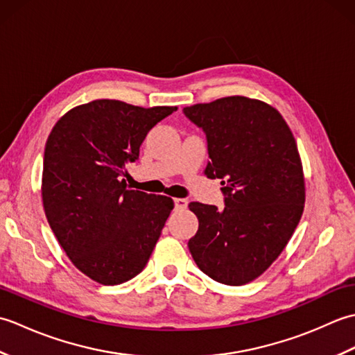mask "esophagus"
Returning a JSON list of instances; mask_svg holds the SVG:
<instances>
[{
  "mask_svg": "<svg viewBox=\"0 0 355 355\" xmlns=\"http://www.w3.org/2000/svg\"><path fill=\"white\" fill-rule=\"evenodd\" d=\"M173 202H175L177 210H184L187 207V200H184V198H175L173 200Z\"/></svg>",
  "mask_w": 355,
  "mask_h": 355,
  "instance_id": "obj_1",
  "label": "esophagus"
}]
</instances>
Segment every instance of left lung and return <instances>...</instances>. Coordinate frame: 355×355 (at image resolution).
Wrapping results in <instances>:
<instances>
[{
  "mask_svg": "<svg viewBox=\"0 0 355 355\" xmlns=\"http://www.w3.org/2000/svg\"><path fill=\"white\" fill-rule=\"evenodd\" d=\"M202 128L210 162L205 173L221 178L224 209L191 202L198 218L189 250L214 281H254L282 253L305 205V178L296 140L271 105L229 96L186 107Z\"/></svg>",
  "mask_w": 355,
  "mask_h": 355,
  "instance_id": "left-lung-1",
  "label": "left lung"
}]
</instances>
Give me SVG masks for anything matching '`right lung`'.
<instances>
[{
    "label": "right lung",
    "instance_id": "1",
    "mask_svg": "<svg viewBox=\"0 0 355 355\" xmlns=\"http://www.w3.org/2000/svg\"><path fill=\"white\" fill-rule=\"evenodd\" d=\"M173 111L93 101L65 112L45 143V216L74 267L102 285L145 268L173 209L172 198L128 189L123 178L146 134Z\"/></svg>",
    "mask_w": 355,
    "mask_h": 355
}]
</instances>
